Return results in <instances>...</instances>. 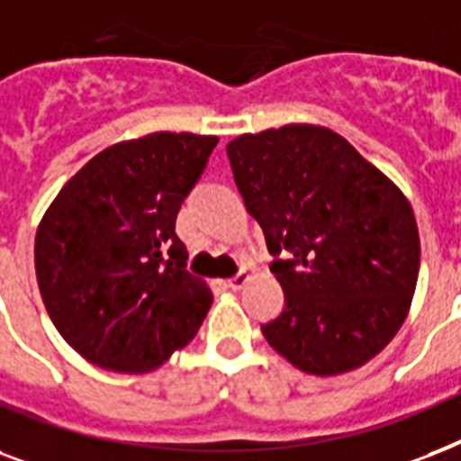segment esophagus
<instances>
[{"label":"esophagus","instance_id":"obj_1","mask_svg":"<svg viewBox=\"0 0 461 461\" xmlns=\"http://www.w3.org/2000/svg\"><path fill=\"white\" fill-rule=\"evenodd\" d=\"M248 281H249L248 274H242V271H240V274H235L233 279H228V288H233V291H240V288L245 286Z\"/></svg>","mask_w":461,"mask_h":461}]
</instances>
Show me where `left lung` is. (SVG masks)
<instances>
[{
  "mask_svg": "<svg viewBox=\"0 0 461 461\" xmlns=\"http://www.w3.org/2000/svg\"><path fill=\"white\" fill-rule=\"evenodd\" d=\"M226 151L286 295L264 339L322 377L375 358L404 324L419 279V226L402 190L315 124L242 134Z\"/></svg>",
  "mask_w": 461,
  "mask_h": 461,
  "instance_id": "obj_1",
  "label": "left lung"
}]
</instances>
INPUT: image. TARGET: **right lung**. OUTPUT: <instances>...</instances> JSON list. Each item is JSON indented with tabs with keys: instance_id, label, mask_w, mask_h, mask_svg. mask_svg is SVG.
<instances>
[{
	"instance_id": "add662e5",
	"label": "right lung",
	"mask_w": 461,
	"mask_h": 461,
	"mask_svg": "<svg viewBox=\"0 0 461 461\" xmlns=\"http://www.w3.org/2000/svg\"><path fill=\"white\" fill-rule=\"evenodd\" d=\"M216 137L156 131L88 160L42 216L35 274L50 320L88 363L149 373L187 346L212 291L175 233Z\"/></svg>"
}]
</instances>
